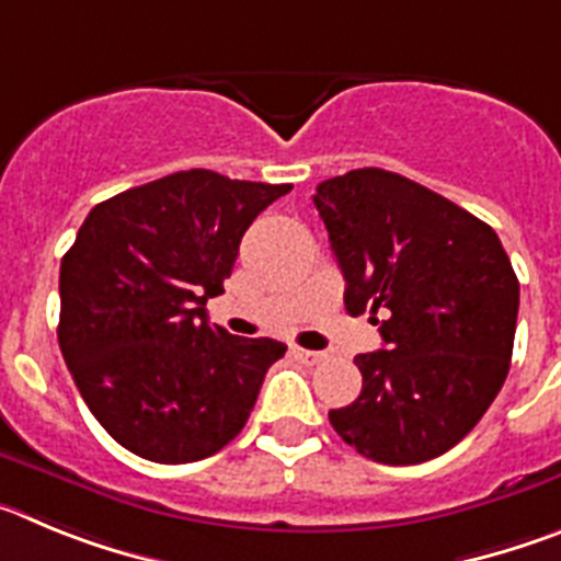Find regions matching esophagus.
<instances>
[{"label":"esophagus","instance_id":"1","mask_svg":"<svg viewBox=\"0 0 561 561\" xmlns=\"http://www.w3.org/2000/svg\"><path fill=\"white\" fill-rule=\"evenodd\" d=\"M293 355L299 357L301 363H307V366H316V363H321L324 360V352H316V350H299V346H296V350H293Z\"/></svg>","mask_w":561,"mask_h":561}]
</instances>
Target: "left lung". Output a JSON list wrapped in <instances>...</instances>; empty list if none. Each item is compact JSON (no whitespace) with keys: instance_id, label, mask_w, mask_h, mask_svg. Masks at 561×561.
<instances>
[{"instance_id":"8db88e82","label":"left lung","mask_w":561,"mask_h":561,"mask_svg":"<svg viewBox=\"0 0 561 561\" xmlns=\"http://www.w3.org/2000/svg\"><path fill=\"white\" fill-rule=\"evenodd\" d=\"M318 215L346 279L343 305L371 312L382 350L357 355L363 388L330 411L371 461L442 456L481 422L508 375L519 282L492 226L380 168L316 186Z\"/></svg>"}]
</instances>
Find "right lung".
<instances>
[{"label": "right lung", "mask_w": 561, "mask_h": 561, "mask_svg": "<svg viewBox=\"0 0 561 561\" xmlns=\"http://www.w3.org/2000/svg\"><path fill=\"white\" fill-rule=\"evenodd\" d=\"M290 184L184 170L89 211L60 260L58 343L80 397L111 438L156 463L215 456L243 431L271 337L209 324L240 240Z\"/></svg>", "instance_id": "1"}]
</instances>
